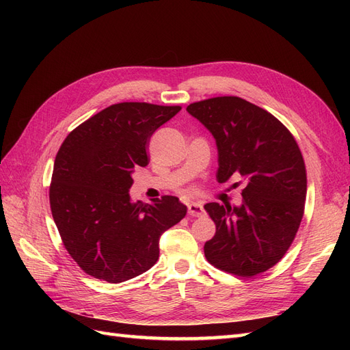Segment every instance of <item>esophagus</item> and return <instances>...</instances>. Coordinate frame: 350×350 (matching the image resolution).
Masks as SVG:
<instances>
[{
	"instance_id": "34e87169",
	"label": "esophagus",
	"mask_w": 350,
	"mask_h": 350,
	"mask_svg": "<svg viewBox=\"0 0 350 350\" xmlns=\"http://www.w3.org/2000/svg\"><path fill=\"white\" fill-rule=\"evenodd\" d=\"M188 215L193 217H200L204 215V207L200 203H189L188 204Z\"/></svg>"
}]
</instances>
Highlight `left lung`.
I'll use <instances>...</instances> for the list:
<instances>
[{
    "mask_svg": "<svg viewBox=\"0 0 350 350\" xmlns=\"http://www.w3.org/2000/svg\"><path fill=\"white\" fill-rule=\"evenodd\" d=\"M187 111L216 139L217 181L245 183L239 207L204 206L216 225L204 256L219 270L257 276L283 258L301 225L306 169L299 146L276 116L238 96L194 102Z\"/></svg>",
    "mask_w": 350,
    "mask_h": 350,
    "instance_id": "left-lung-1",
    "label": "left lung"
}]
</instances>
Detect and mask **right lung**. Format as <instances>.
<instances>
[{"mask_svg": "<svg viewBox=\"0 0 350 350\" xmlns=\"http://www.w3.org/2000/svg\"><path fill=\"white\" fill-rule=\"evenodd\" d=\"M181 107L115 103L74 129L61 144L49 187L62 243L89 276L121 283L153 267L159 238L187 207L163 196L152 204L130 198L133 172L149 163L152 134Z\"/></svg>", "mask_w": 350, "mask_h": 350, "instance_id": "1", "label": "right lung"}]
</instances>
